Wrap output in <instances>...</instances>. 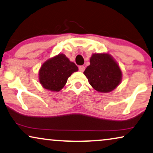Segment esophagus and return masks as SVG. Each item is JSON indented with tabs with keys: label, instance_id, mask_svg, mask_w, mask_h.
I'll return each mask as SVG.
<instances>
[{
	"label": "esophagus",
	"instance_id": "34e87169",
	"mask_svg": "<svg viewBox=\"0 0 153 153\" xmlns=\"http://www.w3.org/2000/svg\"><path fill=\"white\" fill-rule=\"evenodd\" d=\"M85 66H79V71H80V72H83V71H85Z\"/></svg>",
	"mask_w": 153,
	"mask_h": 153
}]
</instances>
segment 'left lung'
<instances>
[{
  "mask_svg": "<svg viewBox=\"0 0 153 153\" xmlns=\"http://www.w3.org/2000/svg\"><path fill=\"white\" fill-rule=\"evenodd\" d=\"M84 74L91 86L102 93L112 91L122 80V71L117 63L105 53L93 54Z\"/></svg>",
  "mask_w": 153,
  "mask_h": 153,
  "instance_id": "obj_1",
  "label": "left lung"
}]
</instances>
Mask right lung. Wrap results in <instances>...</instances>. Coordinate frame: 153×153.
I'll return each instance as SVG.
<instances>
[{
    "instance_id": "add662e5",
    "label": "right lung",
    "mask_w": 153,
    "mask_h": 153,
    "mask_svg": "<svg viewBox=\"0 0 153 153\" xmlns=\"http://www.w3.org/2000/svg\"><path fill=\"white\" fill-rule=\"evenodd\" d=\"M78 71V66L66 57L59 54L46 61L39 71V81L43 88L59 91L66 85L73 73Z\"/></svg>"
}]
</instances>
